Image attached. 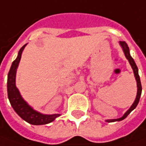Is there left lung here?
Masks as SVG:
<instances>
[{"mask_svg": "<svg viewBox=\"0 0 146 146\" xmlns=\"http://www.w3.org/2000/svg\"><path fill=\"white\" fill-rule=\"evenodd\" d=\"M120 45L121 46L122 49H123V52H124L125 56V58L128 59L130 64L131 66L133 69V72H134V75H135V80H136V82H137V95H136V98H135V100L134 102V103L132 104V106L130 107V109L125 113L123 116H121V118H117V119H111V120H107L106 121L107 122H114V121H122L124 120L126 116H128L133 110L136 107V106L138 105L139 103V101H140V98H141V92H142V87H141V79H140V76H139V73H138V68L135 64L134 59L132 58V57L130 54V50H129V47L127 45V44L125 42V41H120Z\"/></svg>", "mask_w": 146, "mask_h": 146, "instance_id": "1", "label": "left lung"}]
</instances>
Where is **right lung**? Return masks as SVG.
<instances>
[{
  "label": "right lung",
  "instance_id": "add662e5",
  "mask_svg": "<svg viewBox=\"0 0 146 146\" xmlns=\"http://www.w3.org/2000/svg\"><path fill=\"white\" fill-rule=\"evenodd\" d=\"M26 44L20 49L17 58L15 59L10 68V71L7 77V93L8 98L12 106L15 111L21 117L23 120L27 121L28 123L32 125H45L52 122L55 120L60 114H54V115H44L39 111L34 110L30 105L22 98L21 95L18 88L15 86V76L16 70L20 63L21 54Z\"/></svg>",
  "mask_w": 146,
  "mask_h": 146
}]
</instances>
